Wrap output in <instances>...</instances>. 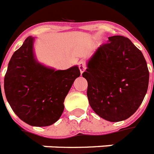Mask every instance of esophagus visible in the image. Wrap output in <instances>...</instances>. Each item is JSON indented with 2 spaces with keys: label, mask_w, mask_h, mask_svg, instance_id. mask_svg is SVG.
Returning <instances> with one entry per match:
<instances>
[{
  "label": "esophagus",
  "mask_w": 154,
  "mask_h": 154,
  "mask_svg": "<svg viewBox=\"0 0 154 154\" xmlns=\"http://www.w3.org/2000/svg\"><path fill=\"white\" fill-rule=\"evenodd\" d=\"M78 67H79V69H80V72H81V73H83L84 72V71L85 70V69H86V66H85V63L83 60H81V61L79 62V64H78Z\"/></svg>",
  "instance_id": "34e87169"
}]
</instances>
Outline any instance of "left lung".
I'll return each instance as SVG.
<instances>
[{
  "label": "left lung",
  "instance_id": "obj_1",
  "mask_svg": "<svg viewBox=\"0 0 154 154\" xmlns=\"http://www.w3.org/2000/svg\"><path fill=\"white\" fill-rule=\"evenodd\" d=\"M82 77L88 82L87 97L94 111L107 121L119 122L139 108L149 72L142 52L128 38L116 35L96 50Z\"/></svg>",
  "mask_w": 154,
  "mask_h": 154
}]
</instances>
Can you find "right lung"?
Wrapping results in <instances>:
<instances>
[{"label":"right lung","instance_id":"obj_1","mask_svg":"<svg viewBox=\"0 0 154 154\" xmlns=\"http://www.w3.org/2000/svg\"><path fill=\"white\" fill-rule=\"evenodd\" d=\"M34 41L33 37L26 38L13 54L5 76V93L22 121L31 126H49L61 116L64 98L81 72L77 65L55 70L38 63L33 51Z\"/></svg>","mask_w":154,"mask_h":154}]
</instances>
